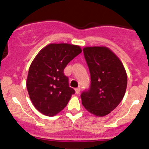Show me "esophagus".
Returning a JSON list of instances; mask_svg holds the SVG:
<instances>
[{
	"instance_id": "34e87169",
	"label": "esophagus",
	"mask_w": 149,
	"mask_h": 149,
	"mask_svg": "<svg viewBox=\"0 0 149 149\" xmlns=\"http://www.w3.org/2000/svg\"><path fill=\"white\" fill-rule=\"evenodd\" d=\"M80 91H81V89L79 88H76V89H75V91H76V94H80Z\"/></svg>"
}]
</instances>
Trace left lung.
<instances>
[{"label": "left lung", "mask_w": 149, "mask_h": 149, "mask_svg": "<svg viewBox=\"0 0 149 149\" xmlns=\"http://www.w3.org/2000/svg\"><path fill=\"white\" fill-rule=\"evenodd\" d=\"M84 54L91 83L89 90L81 94L82 104L92 115L104 117L124 97L127 73L120 58L107 47H85Z\"/></svg>", "instance_id": "obj_1"}]
</instances>
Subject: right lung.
I'll return each mask as SVG.
<instances>
[{
    "instance_id": "right-lung-1",
    "label": "right lung",
    "mask_w": 149,
    "mask_h": 149,
    "mask_svg": "<svg viewBox=\"0 0 149 149\" xmlns=\"http://www.w3.org/2000/svg\"><path fill=\"white\" fill-rule=\"evenodd\" d=\"M81 52V47L76 45L52 43L34 58L29 69L26 88L33 105L42 114L55 116L68 104L75 91L69 87L63 70Z\"/></svg>"
}]
</instances>
